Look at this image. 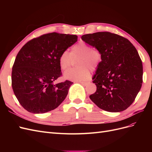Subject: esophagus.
<instances>
[{
    "label": "esophagus",
    "instance_id": "1",
    "mask_svg": "<svg viewBox=\"0 0 152 152\" xmlns=\"http://www.w3.org/2000/svg\"><path fill=\"white\" fill-rule=\"evenodd\" d=\"M80 83L82 85H83L84 86H87V84H88V82H80Z\"/></svg>",
    "mask_w": 152,
    "mask_h": 152
}]
</instances>
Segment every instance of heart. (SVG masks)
<instances>
[{
    "label": "heart",
    "instance_id": "heart-1",
    "mask_svg": "<svg viewBox=\"0 0 152 152\" xmlns=\"http://www.w3.org/2000/svg\"><path fill=\"white\" fill-rule=\"evenodd\" d=\"M79 59L77 62L78 68H70L63 74L65 79L80 81L87 79L90 75L88 67L95 69L102 61V53L98 49H92L89 44L80 42L72 48L71 53L63 51L59 57L58 63L60 68L65 71L70 66L72 60Z\"/></svg>",
    "mask_w": 152,
    "mask_h": 152
}]
</instances>
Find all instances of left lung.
<instances>
[{"label": "left lung", "instance_id": "8db88e82", "mask_svg": "<svg viewBox=\"0 0 152 152\" xmlns=\"http://www.w3.org/2000/svg\"><path fill=\"white\" fill-rule=\"evenodd\" d=\"M81 38L102 56L93 77L96 91L90 99L105 111L126 110L142 83V65L136 49L128 39L108 31L86 34Z\"/></svg>", "mask_w": 152, "mask_h": 152}]
</instances>
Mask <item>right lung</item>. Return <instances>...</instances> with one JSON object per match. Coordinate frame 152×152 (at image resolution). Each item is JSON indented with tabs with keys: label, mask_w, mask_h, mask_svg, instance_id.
I'll return each instance as SVG.
<instances>
[{
	"label": "right lung",
	"mask_w": 152,
	"mask_h": 152,
	"mask_svg": "<svg viewBox=\"0 0 152 152\" xmlns=\"http://www.w3.org/2000/svg\"><path fill=\"white\" fill-rule=\"evenodd\" d=\"M77 41V35L53 32L30 40L20 49L12 66V87L27 111H51L65 99L73 82L54 81L61 75L59 56Z\"/></svg>",
	"instance_id": "add662e5"
}]
</instances>
